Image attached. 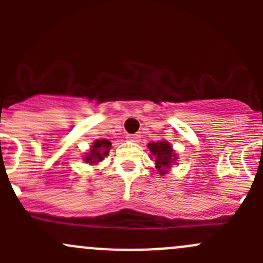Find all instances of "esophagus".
I'll return each instance as SVG.
<instances>
[{"label": "esophagus", "instance_id": "34e87169", "mask_svg": "<svg viewBox=\"0 0 263 263\" xmlns=\"http://www.w3.org/2000/svg\"><path fill=\"white\" fill-rule=\"evenodd\" d=\"M127 140H129L131 142H139L140 141V135H127Z\"/></svg>", "mask_w": 263, "mask_h": 263}]
</instances>
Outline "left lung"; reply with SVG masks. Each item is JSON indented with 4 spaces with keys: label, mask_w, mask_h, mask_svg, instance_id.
Returning a JSON list of instances; mask_svg holds the SVG:
<instances>
[{
    "label": "left lung",
    "mask_w": 263,
    "mask_h": 263,
    "mask_svg": "<svg viewBox=\"0 0 263 263\" xmlns=\"http://www.w3.org/2000/svg\"><path fill=\"white\" fill-rule=\"evenodd\" d=\"M147 146L154 155L156 169L160 172V174H165V169L171 168L173 161L176 160V154H173V148L166 141L151 142Z\"/></svg>",
    "instance_id": "1"
}]
</instances>
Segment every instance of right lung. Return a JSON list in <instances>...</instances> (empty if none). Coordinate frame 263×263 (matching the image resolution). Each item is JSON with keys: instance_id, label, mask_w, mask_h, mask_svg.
Returning a JSON list of instances; mask_svg holds the SVG:
<instances>
[{"instance_id": "add662e5", "label": "right lung", "mask_w": 263, "mask_h": 263, "mask_svg": "<svg viewBox=\"0 0 263 263\" xmlns=\"http://www.w3.org/2000/svg\"><path fill=\"white\" fill-rule=\"evenodd\" d=\"M110 146H112V142L109 140H97L94 142V145H92V147L90 148L89 153H87V155L85 156L84 160L90 164L99 163V161H102L104 159V156L108 155Z\"/></svg>"}]
</instances>
